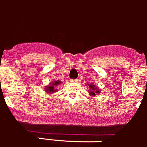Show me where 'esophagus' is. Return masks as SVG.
Wrapping results in <instances>:
<instances>
[{"mask_svg":"<svg viewBox=\"0 0 147 147\" xmlns=\"http://www.w3.org/2000/svg\"><path fill=\"white\" fill-rule=\"evenodd\" d=\"M71 82H78L79 80H78V79H76V80H71Z\"/></svg>","mask_w":147,"mask_h":147,"instance_id":"obj_1","label":"esophagus"}]
</instances>
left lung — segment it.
<instances>
[{"label": "left lung", "instance_id": "1", "mask_svg": "<svg viewBox=\"0 0 147 147\" xmlns=\"http://www.w3.org/2000/svg\"><path fill=\"white\" fill-rule=\"evenodd\" d=\"M89 87H90V90H91V91H89V94H90L91 96H95L96 94L100 93V88L95 87L94 85H89Z\"/></svg>", "mask_w": 147, "mask_h": 147}]
</instances>
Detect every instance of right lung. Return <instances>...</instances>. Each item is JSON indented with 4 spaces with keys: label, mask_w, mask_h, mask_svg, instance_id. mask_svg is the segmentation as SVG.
<instances>
[{
    "label": "right lung",
    "mask_w": 147,
    "mask_h": 147,
    "mask_svg": "<svg viewBox=\"0 0 147 147\" xmlns=\"http://www.w3.org/2000/svg\"><path fill=\"white\" fill-rule=\"evenodd\" d=\"M60 84H61V81H59V80L53 81V82L50 83V85H48V86H47L45 87V91L47 93H49V94H52V93L56 92V91H57L56 87L58 86H59Z\"/></svg>",
    "instance_id": "obj_1"
}]
</instances>
